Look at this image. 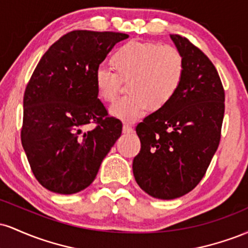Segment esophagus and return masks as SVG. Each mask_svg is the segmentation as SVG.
I'll list each match as a JSON object with an SVG mask.
<instances>
[{
	"label": "esophagus",
	"mask_w": 248,
	"mask_h": 248,
	"mask_svg": "<svg viewBox=\"0 0 248 248\" xmlns=\"http://www.w3.org/2000/svg\"><path fill=\"white\" fill-rule=\"evenodd\" d=\"M133 127H130L129 124H124V126H122V132L124 133H127V134H129V133H133Z\"/></svg>",
	"instance_id": "34e87169"
}]
</instances>
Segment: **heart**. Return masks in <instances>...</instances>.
Returning a JSON list of instances; mask_svg holds the SVG:
<instances>
[{
    "instance_id": "obj_1",
    "label": "heart",
    "mask_w": 248,
    "mask_h": 248,
    "mask_svg": "<svg viewBox=\"0 0 248 248\" xmlns=\"http://www.w3.org/2000/svg\"><path fill=\"white\" fill-rule=\"evenodd\" d=\"M184 77L183 57L172 46L132 41L115 52L114 65L104 62L95 70V85L104 100L113 101L122 79H128L127 95L110 107L113 115L133 122L149 106L163 107L172 99Z\"/></svg>"
}]
</instances>
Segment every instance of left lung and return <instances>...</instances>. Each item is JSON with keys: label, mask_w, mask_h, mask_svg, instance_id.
Listing matches in <instances>:
<instances>
[{"label": "left lung", "mask_w": 248, "mask_h": 248, "mask_svg": "<svg viewBox=\"0 0 248 248\" xmlns=\"http://www.w3.org/2000/svg\"><path fill=\"white\" fill-rule=\"evenodd\" d=\"M184 61L172 99L136 126L141 150L134 157L139 186L158 199H175L197 186L220 141L225 91L207 56L189 39L170 35Z\"/></svg>", "instance_id": "8db88e82"}]
</instances>
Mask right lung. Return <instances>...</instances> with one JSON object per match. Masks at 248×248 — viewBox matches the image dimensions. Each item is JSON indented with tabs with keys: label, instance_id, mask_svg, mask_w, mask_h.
I'll return each instance as SVG.
<instances>
[{
	"label": "right lung",
	"instance_id": "add662e5",
	"mask_svg": "<svg viewBox=\"0 0 248 248\" xmlns=\"http://www.w3.org/2000/svg\"><path fill=\"white\" fill-rule=\"evenodd\" d=\"M127 33L75 30L53 43L24 92L22 146L37 181L62 195L94 181L122 122L98 98L95 70ZM96 127L86 131L87 124Z\"/></svg>",
	"mask_w": 248,
	"mask_h": 248
}]
</instances>
